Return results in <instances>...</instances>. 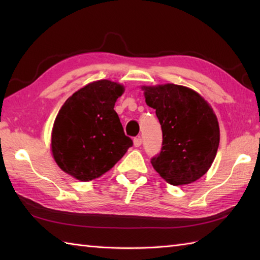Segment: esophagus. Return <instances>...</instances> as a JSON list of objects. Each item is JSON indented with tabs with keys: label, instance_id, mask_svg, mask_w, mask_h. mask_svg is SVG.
I'll use <instances>...</instances> for the list:
<instances>
[{
	"label": "esophagus",
	"instance_id": "1",
	"mask_svg": "<svg viewBox=\"0 0 260 260\" xmlns=\"http://www.w3.org/2000/svg\"><path fill=\"white\" fill-rule=\"evenodd\" d=\"M142 145V139L139 136V137H135L134 139V146L135 147H140Z\"/></svg>",
	"mask_w": 260,
	"mask_h": 260
}]
</instances>
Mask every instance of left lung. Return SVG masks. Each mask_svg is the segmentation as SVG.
I'll use <instances>...</instances> for the list:
<instances>
[{
	"label": "left lung",
	"mask_w": 260,
	"mask_h": 260,
	"mask_svg": "<svg viewBox=\"0 0 260 260\" xmlns=\"http://www.w3.org/2000/svg\"><path fill=\"white\" fill-rule=\"evenodd\" d=\"M155 109L163 142L151 158L156 172L172 185L192 183L206 174L218 151L220 132L209 104L194 90L173 84L143 87Z\"/></svg>",
	"instance_id": "1"
}]
</instances>
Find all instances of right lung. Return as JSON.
Returning a JSON list of instances; mask_svg holds the SVG:
<instances>
[{
	"label": "right lung",
	"mask_w": 260,
	"mask_h": 260,
	"mask_svg": "<svg viewBox=\"0 0 260 260\" xmlns=\"http://www.w3.org/2000/svg\"><path fill=\"white\" fill-rule=\"evenodd\" d=\"M123 91V86L116 82L98 80L76 91L60 108L51 148L66 173L91 181L112 169L133 146L114 110Z\"/></svg>",
	"instance_id": "add662e5"
}]
</instances>
